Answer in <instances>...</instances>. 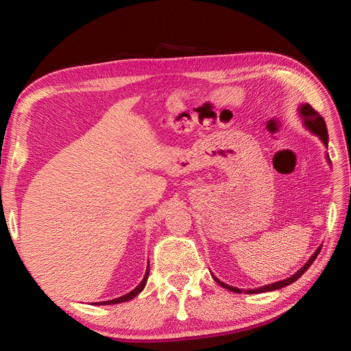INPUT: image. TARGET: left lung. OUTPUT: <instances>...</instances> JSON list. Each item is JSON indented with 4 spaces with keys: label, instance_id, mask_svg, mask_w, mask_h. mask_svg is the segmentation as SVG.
Returning <instances> with one entry per match:
<instances>
[{
    "label": "left lung",
    "instance_id": "1",
    "mask_svg": "<svg viewBox=\"0 0 351 351\" xmlns=\"http://www.w3.org/2000/svg\"><path fill=\"white\" fill-rule=\"evenodd\" d=\"M299 117L302 119L303 125L306 127V130H309L312 134L319 137V141L325 145V147H328V130H326V124H325V120L322 119V117H321L319 114H317V112L311 107L309 104H302V105H299ZM325 159H326L328 165L331 167V159H329V155H328V154H325ZM321 247H322V246L317 247V249L315 250V253L309 258V261H307L299 271L294 272V274L291 275V277L285 278V280H281V281H277V282L265 284V285H262V287H256V289L244 290V293H246V294L267 293V291H274V290L282 289V287L289 285V284H293L294 281L299 280L307 269H309V267L313 263V261L317 258V254H319ZM210 275H212V278H214L221 287H224V289H227V290H230V291H234V293H241V291H243L241 289H237V287H232V285H228V284H226V282L219 281L214 274H210Z\"/></svg>",
    "mask_w": 351,
    "mask_h": 351
}]
</instances>
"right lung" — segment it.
I'll return each instance as SVG.
<instances>
[{"instance_id":"obj_1","label":"right lung","mask_w":351,"mask_h":351,"mask_svg":"<svg viewBox=\"0 0 351 351\" xmlns=\"http://www.w3.org/2000/svg\"><path fill=\"white\" fill-rule=\"evenodd\" d=\"M147 275H149V265H147L146 272H145V277H143V280L141 281V284L137 285L136 289H133L130 293H127V294H124V295H121V297H117V299H112V300H107V302H97V303H92V304H97V306H102V304H117V303L129 302V300L134 299V297L145 289L146 281H147Z\"/></svg>"}]
</instances>
